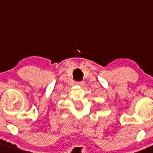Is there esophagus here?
<instances>
[{
    "instance_id": "34e87169",
    "label": "esophagus",
    "mask_w": 153,
    "mask_h": 153,
    "mask_svg": "<svg viewBox=\"0 0 153 153\" xmlns=\"http://www.w3.org/2000/svg\"><path fill=\"white\" fill-rule=\"evenodd\" d=\"M75 85L80 87H83L85 85V82L84 81H80V82H75Z\"/></svg>"
}]
</instances>
